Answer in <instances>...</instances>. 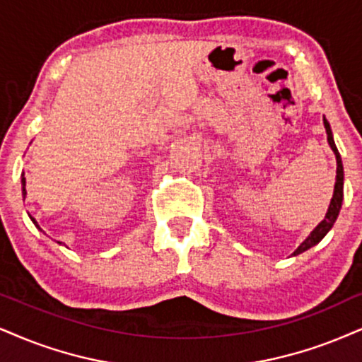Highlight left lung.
<instances>
[{
	"instance_id": "obj_1",
	"label": "left lung",
	"mask_w": 362,
	"mask_h": 362,
	"mask_svg": "<svg viewBox=\"0 0 362 362\" xmlns=\"http://www.w3.org/2000/svg\"><path fill=\"white\" fill-rule=\"evenodd\" d=\"M324 126H325V132H327V141H329V146H331V149L334 151V154H336V160H337V176H336V186H334V194H332V199H331V204H329V209L327 213H325V218L322 221L319 223L317 228L312 231L309 238L305 240L304 243L298 247L296 252H293V255H298V253L305 252V250H309L310 247H314V245H317L320 240L324 238L325 233H327L329 230L332 228L334 221L337 220V215H339V209H341V204H342V188H344V169H342V160H341V154H339L336 144H334V137H332V131H331V126H329L327 119L324 117Z\"/></svg>"
}]
</instances>
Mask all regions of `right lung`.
Instances as JSON below:
<instances>
[{
	"instance_id": "1",
	"label": "right lung",
	"mask_w": 362,
	"mask_h": 362,
	"mask_svg": "<svg viewBox=\"0 0 362 362\" xmlns=\"http://www.w3.org/2000/svg\"><path fill=\"white\" fill-rule=\"evenodd\" d=\"M21 186H23V198H25V194H26V189H25V177H23V180H21ZM30 218H31V216H30ZM31 221L35 223V226H37V228H40V226L37 225V221H35V218H31ZM58 243H60V242H58Z\"/></svg>"
}]
</instances>
